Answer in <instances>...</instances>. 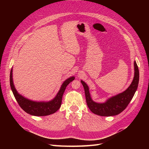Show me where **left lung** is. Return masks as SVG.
<instances>
[{"label": "left lung", "instance_id": "8db88e82", "mask_svg": "<svg viewBox=\"0 0 149 149\" xmlns=\"http://www.w3.org/2000/svg\"><path fill=\"white\" fill-rule=\"evenodd\" d=\"M139 81V71L136 61H134V77L129 87L123 93L112 96L104 103H97L92 100L88 85L81 81L84 89L87 105L94 114L101 116H116L123 112L132 100L138 87Z\"/></svg>", "mask_w": 149, "mask_h": 149}]
</instances>
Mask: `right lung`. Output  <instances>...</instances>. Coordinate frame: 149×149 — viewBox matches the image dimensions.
Returning <instances> with one entry per match:
<instances>
[{"label": "right lung", "instance_id": "1", "mask_svg": "<svg viewBox=\"0 0 149 149\" xmlns=\"http://www.w3.org/2000/svg\"><path fill=\"white\" fill-rule=\"evenodd\" d=\"M74 79V76L67 79L62 84L55 97L48 102H36L28 100L19 94L14 86L12 78V68L10 74V84L13 95L20 107L26 113L35 116H45L55 113L61 104L62 97L66 86Z\"/></svg>", "mask_w": 149, "mask_h": 149}]
</instances>
